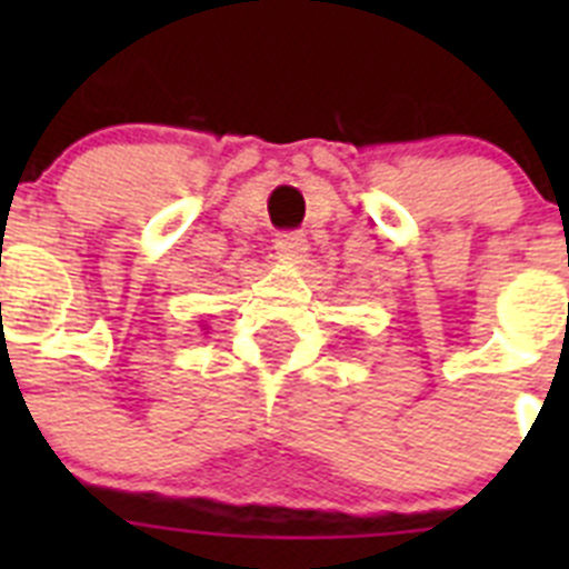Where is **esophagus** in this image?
<instances>
[{"mask_svg":"<svg viewBox=\"0 0 569 569\" xmlns=\"http://www.w3.org/2000/svg\"><path fill=\"white\" fill-rule=\"evenodd\" d=\"M276 250H279L284 259H301V256L308 253V239H305V233H279V239H276Z\"/></svg>","mask_w":569,"mask_h":569,"instance_id":"1","label":"esophagus"}]
</instances>
